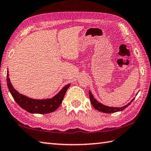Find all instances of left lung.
<instances>
[{
	"label": "left lung",
	"instance_id": "left-lung-1",
	"mask_svg": "<svg viewBox=\"0 0 151 151\" xmlns=\"http://www.w3.org/2000/svg\"><path fill=\"white\" fill-rule=\"evenodd\" d=\"M89 97H90V100H91V104H93L94 108L96 109L97 111L104 112V113H113V112L123 111V110L126 109L128 106L131 104V103L134 101V99H132L131 101L130 102V103H129L127 104V105H125L124 106H122V107H111V106L104 105V104H101V103H99V102L97 101L96 99L94 98L93 95L92 94L91 92L90 91H89Z\"/></svg>",
	"mask_w": 151,
	"mask_h": 151
}]
</instances>
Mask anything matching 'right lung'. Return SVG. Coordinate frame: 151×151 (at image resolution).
<instances>
[{"mask_svg":"<svg viewBox=\"0 0 151 151\" xmlns=\"http://www.w3.org/2000/svg\"><path fill=\"white\" fill-rule=\"evenodd\" d=\"M9 76V72H7V86L14 100L22 109L33 114H48L56 111L62 103L66 92L70 85V84H68L64 86L59 91V93L52 98L39 100V99H30L17 92L12 85Z\"/></svg>","mask_w":151,"mask_h":151,"instance_id":"obj_1","label":"right lung"}]
</instances>
